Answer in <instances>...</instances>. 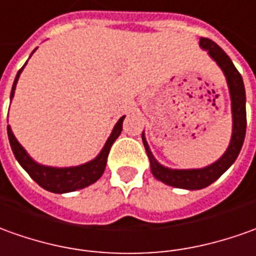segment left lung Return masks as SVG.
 Returning <instances> with one entry per match:
<instances>
[{"instance_id":"left-lung-1","label":"left lung","mask_w":256,"mask_h":256,"mask_svg":"<svg viewBox=\"0 0 256 256\" xmlns=\"http://www.w3.org/2000/svg\"><path fill=\"white\" fill-rule=\"evenodd\" d=\"M199 46L202 50L208 52V57L216 62V64L223 71L227 86H228L232 128H231V138L227 150L224 151L223 156L217 161L203 168H190V170L168 168L158 162L157 158L151 152L144 132L142 134L144 148L150 158V168L154 178L164 182L165 185L188 189V190H199L203 188H208L234 164V161L237 160L238 154L242 148L245 130H246V109H245L246 98H245V86L241 74L238 72V70L236 68L234 62H231L230 57L226 54V52L217 43L206 38H200Z\"/></svg>"}]
</instances>
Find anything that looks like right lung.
Returning a JSON list of instances; mask_svg holds the SVG:
<instances>
[{
	"instance_id": "add662e5",
	"label": "right lung",
	"mask_w": 256,
	"mask_h": 256,
	"mask_svg": "<svg viewBox=\"0 0 256 256\" xmlns=\"http://www.w3.org/2000/svg\"><path fill=\"white\" fill-rule=\"evenodd\" d=\"M36 48L30 53L29 58L36 52ZM26 62L24 64V67L18 71V74L15 77V81L12 84L11 96H10L11 100L14 98V95H15L18 80L24 68H25ZM124 118L126 116H122L120 119L118 120V123L114 124L112 133L108 137L105 146L102 147V150L99 151V154L96 157L91 160V161H88V162L72 165V166H52V165H43L40 162H38V161H34L29 156V152L22 147V144L16 140V137L14 134L10 124L6 126V130H8V138H10L12 152H14L15 158H16V161L20 164V166L29 174V176L38 185H40L43 189H46L48 192H53V194H68V192H76L78 189H84V188L90 186V185L95 184L102 176V174H104L106 168V161H108L109 150H110L112 144L116 142V138L120 136L122 124H123Z\"/></svg>"
}]
</instances>
